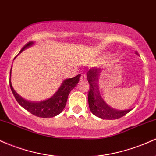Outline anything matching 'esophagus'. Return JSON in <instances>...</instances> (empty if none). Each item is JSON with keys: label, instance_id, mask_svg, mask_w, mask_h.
Wrapping results in <instances>:
<instances>
[{"label": "esophagus", "instance_id": "34e87169", "mask_svg": "<svg viewBox=\"0 0 156 156\" xmlns=\"http://www.w3.org/2000/svg\"><path fill=\"white\" fill-rule=\"evenodd\" d=\"M87 80V75L85 74H83L81 75V81H86Z\"/></svg>", "mask_w": 156, "mask_h": 156}]
</instances>
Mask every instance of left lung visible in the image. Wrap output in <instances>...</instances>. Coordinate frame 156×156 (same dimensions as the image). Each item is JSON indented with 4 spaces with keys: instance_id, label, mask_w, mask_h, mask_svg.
<instances>
[{
    "instance_id": "left-lung-1",
    "label": "left lung",
    "mask_w": 156,
    "mask_h": 156,
    "mask_svg": "<svg viewBox=\"0 0 156 156\" xmlns=\"http://www.w3.org/2000/svg\"><path fill=\"white\" fill-rule=\"evenodd\" d=\"M138 54V52H136ZM100 76V69L98 68H91L87 73V80L90 84L88 93V102L90 111L93 115L102 119L114 120L123 117L132 110L124 109L119 110L109 107L101 96L99 92L98 80Z\"/></svg>"
}]
</instances>
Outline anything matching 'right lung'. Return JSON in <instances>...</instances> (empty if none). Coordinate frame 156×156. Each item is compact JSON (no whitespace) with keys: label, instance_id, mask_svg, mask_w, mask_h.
Masks as SVG:
<instances>
[{"label":"right lung","instance_id":"obj_1","mask_svg":"<svg viewBox=\"0 0 156 156\" xmlns=\"http://www.w3.org/2000/svg\"><path fill=\"white\" fill-rule=\"evenodd\" d=\"M34 43L32 41L27 43L24 47L22 48L19 53L23 52L26 48L30 47ZM10 76H11V71H10ZM80 77H81V75L79 74L74 78L64 80L58 91L52 97L47 100L39 102L27 101L18 95L12 86L11 78H10L9 85L15 99L23 108L27 109L30 113L37 117L52 118L61 113L64 109L66 101H67L68 95L71 90L76 86L78 82L79 81Z\"/></svg>","mask_w":156,"mask_h":156}]
</instances>
